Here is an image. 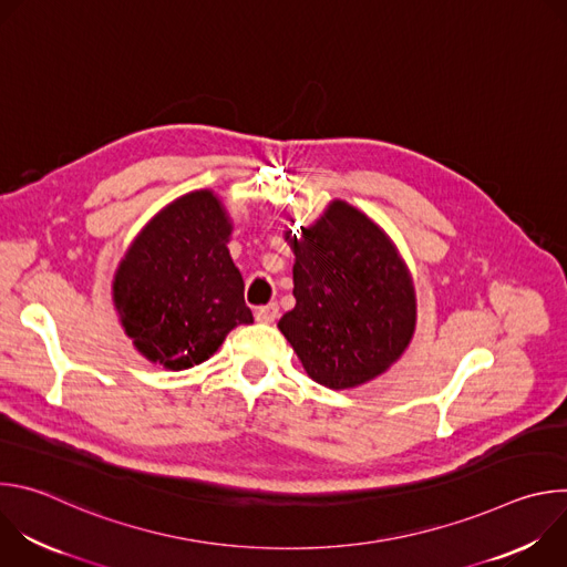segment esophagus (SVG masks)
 Masks as SVG:
<instances>
[{"label": "esophagus", "instance_id": "34e87169", "mask_svg": "<svg viewBox=\"0 0 567 567\" xmlns=\"http://www.w3.org/2000/svg\"><path fill=\"white\" fill-rule=\"evenodd\" d=\"M278 318V305L276 302H269V305H262V307H258L256 309V320L258 322H274Z\"/></svg>", "mask_w": 567, "mask_h": 567}]
</instances>
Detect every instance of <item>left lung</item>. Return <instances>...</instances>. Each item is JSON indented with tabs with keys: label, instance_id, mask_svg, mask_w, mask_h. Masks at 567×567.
<instances>
[{
	"label": "left lung",
	"instance_id": "left-lung-1",
	"mask_svg": "<svg viewBox=\"0 0 567 567\" xmlns=\"http://www.w3.org/2000/svg\"><path fill=\"white\" fill-rule=\"evenodd\" d=\"M296 307L278 320L305 372L348 390L381 377L409 350L417 326L413 276L388 233L343 199L285 230Z\"/></svg>",
	"mask_w": 567,
	"mask_h": 567
}]
</instances>
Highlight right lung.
Segmentation results:
<instances>
[{
	"mask_svg": "<svg viewBox=\"0 0 567 567\" xmlns=\"http://www.w3.org/2000/svg\"><path fill=\"white\" fill-rule=\"evenodd\" d=\"M233 219L208 188L161 208L121 258L112 300L150 363L179 372L210 359L226 334L254 322L228 241Z\"/></svg>",
	"mask_w": 567,
	"mask_h": 567,
	"instance_id": "right-lung-1",
	"label": "right lung"
}]
</instances>
